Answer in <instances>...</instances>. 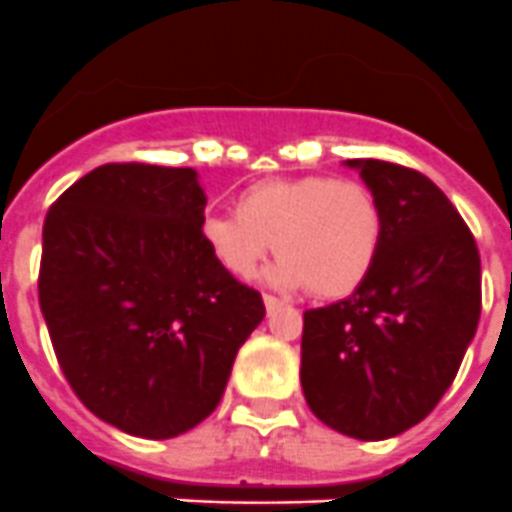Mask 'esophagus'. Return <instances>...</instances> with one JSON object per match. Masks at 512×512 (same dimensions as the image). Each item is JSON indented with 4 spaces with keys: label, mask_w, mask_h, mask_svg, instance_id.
I'll return each instance as SVG.
<instances>
[{
    "label": "esophagus",
    "mask_w": 512,
    "mask_h": 512,
    "mask_svg": "<svg viewBox=\"0 0 512 512\" xmlns=\"http://www.w3.org/2000/svg\"><path fill=\"white\" fill-rule=\"evenodd\" d=\"M264 305H266V310L271 312V310H277V307L282 305V302H279L274 295H264Z\"/></svg>",
    "instance_id": "obj_1"
}]
</instances>
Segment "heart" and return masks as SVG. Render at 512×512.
I'll list each match as a JSON object with an SVG mask.
<instances>
[{"label": "heart", "instance_id": "b5f03b06", "mask_svg": "<svg viewBox=\"0 0 512 512\" xmlns=\"http://www.w3.org/2000/svg\"><path fill=\"white\" fill-rule=\"evenodd\" d=\"M233 212L202 220V243L212 259L248 279L274 243L282 256L271 271L274 282L307 287L320 300L354 295L382 248V207L372 189L354 179H264L235 197Z\"/></svg>", "mask_w": 512, "mask_h": 512}]
</instances>
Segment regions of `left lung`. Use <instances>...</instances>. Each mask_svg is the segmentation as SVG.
<instances>
[{
  "instance_id": "obj_1",
  "label": "left lung",
  "mask_w": 512,
  "mask_h": 512,
  "mask_svg": "<svg viewBox=\"0 0 512 512\" xmlns=\"http://www.w3.org/2000/svg\"><path fill=\"white\" fill-rule=\"evenodd\" d=\"M382 207L372 274L354 295L305 312L300 382L315 418L382 441L418 425L454 382L477 333L482 269L472 230L408 166L351 158Z\"/></svg>"
}]
</instances>
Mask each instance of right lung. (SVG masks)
Here are the masks:
<instances>
[{"mask_svg":"<svg viewBox=\"0 0 512 512\" xmlns=\"http://www.w3.org/2000/svg\"><path fill=\"white\" fill-rule=\"evenodd\" d=\"M194 169L104 164L51 205L38 297L63 377L104 423L187 433L217 408L264 300L202 243Z\"/></svg>","mask_w":512,"mask_h":512,"instance_id":"add662e5","label":"right lung"}]
</instances>
